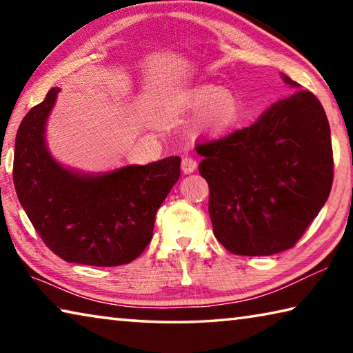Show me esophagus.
Listing matches in <instances>:
<instances>
[{
	"label": "esophagus",
	"instance_id": "1",
	"mask_svg": "<svg viewBox=\"0 0 353 353\" xmlns=\"http://www.w3.org/2000/svg\"><path fill=\"white\" fill-rule=\"evenodd\" d=\"M196 166H198V162L193 157H190V155H185L182 157V171L185 174H190V172H193L196 170Z\"/></svg>",
	"mask_w": 353,
	"mask_h": 353
}]
</instances>
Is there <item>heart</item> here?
Returning a JSON list of instances; mask_svg holds the SVG:
<instances>
[{"mask_svg": "<svg viewBox=\"0 0 353 353\" xmlns=\"http://www.w3.org/2000/svg\"><path fill=\"white\" fill-rule=\"evenodd\" d=\"M185 105L193 110H202L199 129L208 134L224 132L238 115V103L234 94L213 85L194 88L188 93Z\"/></svg>", "mask_w": 353, "mask_h": 353, "instance_id": "1", "label": "heart"}]
</instances>
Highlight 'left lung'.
Segmentation results:
<instances>
[{"label":"left lung","mask_w":353,"mask_h":353,"mask_svg":"<svg viewBox=\"0 0 353 353\" xmlns=\"http://www.w3.org/2000/svg\"><path fill=\"white\" fill-rule=\"evenodd\" d=\"M291 87H299L282 74ZM216 240L235 255H272L294 246L333 183L330 126L312 92L272 104L252 126L201 141Z\"/></svg>","instance_id":"obj_1"}]
</instances>
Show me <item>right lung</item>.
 Listing matches in <instances>:
<instances>
[{"label":"right lung","instance_id":"obj_1","mask_svg":"<svg viewBox=\"0 0 353 353\" xmlns=\"http://www.w3.org/2000/svg\"><path fill=\"white\" fill-rule=\"evenodd\" d=\"M59 88L26 113L15 139L14 185L41 240L68 263L119 266L151 241L155 213L179 177L181 157L81 174L57 163L45 143Z\"/></svg>","mask_w":353,"mask_h":353}]
</instances>
